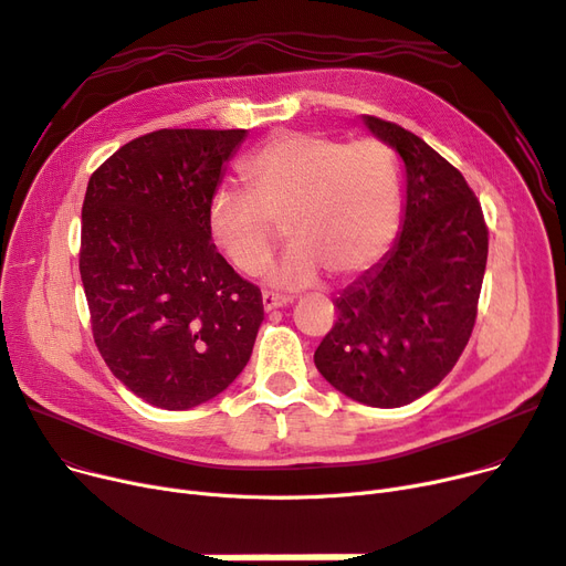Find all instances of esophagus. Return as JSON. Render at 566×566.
<instances>
[{
  "instance_id": "1",
  "label": "esophagus",
  "mask_w": 566,
  "mask_h": 566,
  "mask_svg": "<svg viewBox=\"0 0 566 566\" xmlns=\"http://www.w3.org/2000/svg\"><path fill=\"white\" fill-rule=\"evenodd\" d=\"M261 301H263V310H265V312L275 310V307H284V305L291 303V298H282V296H275V293H268V291L263 293Z\"/></svg>"
}]
</instances>
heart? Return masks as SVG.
<instances>
[{
  "label": "heart",
  "instance_id": "b5f03b06",
  "mask_svg": "<svg viewBox=\"0 0 566 566\" xmlns=\"http://www.w3.org/2000/svg\"><path fill=\"white\" fill-rule=\"evenodd\" d=\"M250 191L222 189L208 208L217 250L242 275H259L286 227L291 250L270 270L282 291L312 286L322 273L352 280L388 250L402 217V174L379 140L347 143L286 132L242 164Z\"/></svg>",
  "mask_w": 566,
  "mask_h": 566
}]
</instances>
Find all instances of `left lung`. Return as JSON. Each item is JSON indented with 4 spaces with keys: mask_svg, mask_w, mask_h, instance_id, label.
<instances>
[{
    "mask_svg": "<svg viewBox=\"0 0 566 566\" xmlns=\"http://www.w3.org/2000/svg\"><path fill=\"white\" fill-rule=\"evenodd\" d=\"M363 122L405 161L402 233L335 301L337 322L314 365L347 398L390 409L432 390L470 342L488 227L460 170L423 138L375 115Z\"/></svg>",
    "mask_w": 566,
    "mask_h": 566,
    "instance_id": "1",
    "label": "left lung"
}]
</instances>
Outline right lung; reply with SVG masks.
I'll return each mask as SVG.
<instances>
[{"label": "right lung", "instance_id": "right-lung-1", "mask_svg": "<svg viewBox=\"0 0 566 566\" xmlns=\"http://www.w3.org/2000/svg\"><path fill=\"white\" fill-rule=\"evenodd\" d=\"M244 129H159L94 170L81 280L94 344L134 396L191 409L248 365L261 291L217 252L208 208Z\"/></svg>", "mask_w": 566, "mask_h": 566}]
</instances>
